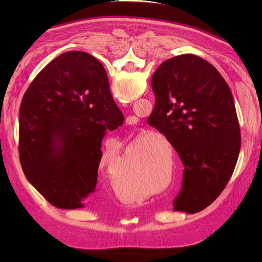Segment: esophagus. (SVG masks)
<instances>
[{"label":"esophagus","instance_id":"34e87169","mask_svg":"<svg viewBox=\"0 0 262 262\" xmlns=\"http://www.w3.org/2000/svg\"><path fill=\"white\" fill-rule=\"evenodd\" d=\"M126 121L129 122V124H135V122L137 121V118H136V117H127Z\"/></svg>","mask_w":262,"mask_h":262}]
</instances>
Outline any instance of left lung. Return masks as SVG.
Returning a JSON list of instances; mask_svg holds the SVG:
<instances>
[{
	"label": "left lung",
	"mask_w": 262,
	"mask_h": 262,
	"mask_svg": "<svg viewBox=\"0 0 262 262\" xmlns=\"http://www.w3.org/2000/svg\"><path fill=\"white\" fill-rule=\"evenodd\" d=\"M155 105L147 122L164 134L182 161L173 209L196 213L224 190L241 146L229 85L213 65L193 54L166 59L152 76Z\"/></svg>",
	"instance_id": "left-lung-1"
}]
</instances>
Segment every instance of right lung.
<instances>
[{
  "mask_svg": "<svg viewBox=\"0 0 262 262\" xmlns=\"http://www.w3.org/2000/svg\"><path fill=\"white\" fill-rule=\"evenodd\" d=\"M19 119L27 179L55 207H84L96 190L105 133L124 122L102 64L84 52L59 55L28 88Z\"/></svg>",
  "mask_w": 262,
  "mask_h": 262,
  "instance_id": "obj_1",
  "label": "right lung"
}]
</instances>
